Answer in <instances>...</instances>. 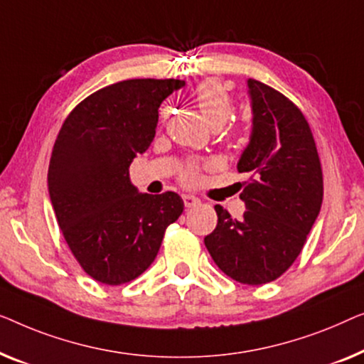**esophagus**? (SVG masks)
I'll return each instance as SVG.
<instances>
[{"instance_id": "34e87169", "label": "esophagus", "mask_w": 364, "mask_h": 364, "mask_svg": "<svg viewBox=\"0 0 364 364\" xmlns=\"http://www.w3.org/2000/svg\"><path fill=\"white\" fill-rule=\"evenodd\" d=\"M183 203H184V206H186V208H194V206H198V204L201 203V201H199L198 198L191 196V194H184Z\"/></svg>"}]
</instances>
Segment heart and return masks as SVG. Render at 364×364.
Masks as SVG:
<instances>
[{
	"label": "heart",
	"instance_id": "b5f03b06",
	"mask_svg": "<svg viewBox=\"0 0 364 364\" xmlns=\"http://www.w3.org/2000/svg\"><path fill=\"white\" fill-rule=\"evenodd\" d=\"M194 100L201 110V114L209 125L221 127L231 119L234 114V102L226 87L218 80H204L194 90ZM232 136H237L239 132L232 130ZM199 165L196 161H188L180 171V178L184 184L198 181Z\"/></svg>",
	"mask_w": 364,
	"mask_h": 364
}]
</instances>
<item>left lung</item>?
I'll return each mask as SVG.
<instances>
[{"label": "left lung", "mask_w": 364, "mask_h": 364, "mask_svg": "<svg viewBox=\"0 0 364 364\" xmlns=\"http://www.w3.org/2000/svg\"><path fill=\"white\" fill-rule=\"evenodd\" d=\"M254 129L237 163L247 173L240 221L216 204L218 226L204 237L219 269L235 282L264 285L289 270L304 249L323 201V173L314 133L290 99L247 80Z\"/></svg>", "instance_id": "1"}]
</instances>
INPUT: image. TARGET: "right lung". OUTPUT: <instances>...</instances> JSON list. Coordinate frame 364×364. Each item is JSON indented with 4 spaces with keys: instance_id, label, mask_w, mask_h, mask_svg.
I'll list each match as a JSON object with an SVG mask.
<instances>
[{
    "instance_id": "right-lung-1",
    "label": "right lung",
    "mask_w": 364,
    "mask_h": 364,
    "mask_svg": "<svg viewBox=\"0 0 364 364\" xmlns=\"http://www.w3.org/2000/svg\"><path fill=\"white\" fill-rule=\"evenodd\" d=\"M180 79H129L74 107L50 155L48 184L70 252L97 282L122 285L150 267L183 213L176 193H138L129 170L155 138L158 109Z\"/></svg>"
}]
</instances>
